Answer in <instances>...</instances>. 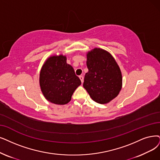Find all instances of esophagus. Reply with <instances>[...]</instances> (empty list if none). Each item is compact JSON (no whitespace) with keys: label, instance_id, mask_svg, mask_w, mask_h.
I'll return each instance as SVG.
<instances>
[{"label":"esophagus","instance_id":"34e87169","mask_svg":"<svg viewBox=\"0 0 160 160\" xmlns=\"http://www.w3.org/2000/svg\"><path fill=\"white\" fill-rule=\"evenodd\" d=\"M79 79H80V80H81V82H82H82H83V80H84L83 77H82V75H80V76H79Z\"/></svg>","mask_w":160,"mask_h":160}]
</instances>
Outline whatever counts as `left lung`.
<instances>
[{
    "label": "left lung",
    "instance_id": "8db88e82",
    "mask_svg": "<svg viewBox=\"0 0 160 160\" xmlns=\"http://www.w3.org/2000/svg\"><path fill=\"white\" fill-rule=\"evenodd\" d=\"M83 87L91 98L99 104H106L116 98L122 86L120 69L107 51L94 48L87 54Z\"/></svg>",
    "mask_w": 160,
    "mask_h": 160
}]
</instances>
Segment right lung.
Listing matches in <instances>:
<instances>
[{
  "label": "right lung",
  "mask_w": 160,
  "mask_h": 160,
  "mask_svg": "<svg viewBox=\"0 0 160 160\" xmlns=\"http://www.w3.org/2000/svg\"><path fill=\"white\" fill-rule=\"evenodd\" d=\"M40 86L48 101L56 104H66L81 81L72 66L62 55L52 56L46 61L40 73Z\"/></svg>",
  "instance_id": "add662e5"
}]
</instances>
